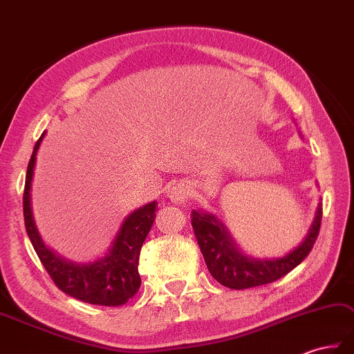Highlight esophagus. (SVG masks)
Segmentation results:
<instances>
[{"label":"esophagus","instance_id":"esophagus-1","mask_svg":"<svg viewBox=\"0 0 354 354\" xmlns=\"http://www.w3.org/2000/svg\"><path fill=\"white\" fill-rule=\"evenodd\" d=\"M168 198L174 204H185L191 197V187L186 182H177L172 183L168 187Z\"/></svg>","mask_w":354,"mask_h":354}]
</instances>
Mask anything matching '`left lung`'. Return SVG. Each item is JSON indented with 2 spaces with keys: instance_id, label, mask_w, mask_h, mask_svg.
<instances>
[{
  "instance_id": "left-lung-1",
  "label": "left lung",
  "mask_w": 354,
  "mask_h": 354,
  "mask_svg": "<svg viewBox=\"0 0 354 354\" xmlns=\"http://www.w3.org/2000/svg\"><path fill=\"white\" fill-rule=\"evenodd\" d=\"M191 216L195 238L212 277L230 289H247L272 283L308 257L318 238L323 206L321 203L318 204L313 223L300 245L277 259H253L243 254L225 225L215 215L198 209L192 210Z\"/></svg>"
}]
</instances>
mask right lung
Listing matches in <instances>:
<instances>
[{"label": "right lung", "mask_w": 354, "mask_h": 354, "mask_svg": "<svg viewBox=\"0 0 354 354\" xmlns=\"http://www.w3.org/2000/svg\"><path fill=\"white\" fill-rule=\"evenodd\" d=\"M44 136L45 131L37 139L28 162L22 200L26 229L33 248L54 283L65 294L89 304H125L140 288V277L138 272L139 254L154 223L157 203H148L131 212L124 219L104 257H100L98 261L89 263H75L60 257L53 250L45 247L41 234L36 229L33 210H31V182H33L36 154Z\"/></svg>", "instance_id": "1"}]
</instances>
